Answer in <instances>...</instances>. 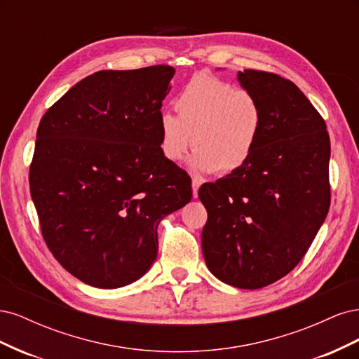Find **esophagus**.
Masks as SVG:
<instances>
[{"label":"esophagus","instance_id":"34e87169","mask_svg":"<svg viewBox=\"0 0 359 359\" xmlns=\"http://www.w3.org/2000/svg\"><path fill=\"white\" fill-rule=\"evenodd\" d=\"M201 184H202V181H201V180H198V178H193V180H191L193 198H198V190H199V187H201Z\"/></svg>","mask_w":359,"mask_h":359}]
</instances>
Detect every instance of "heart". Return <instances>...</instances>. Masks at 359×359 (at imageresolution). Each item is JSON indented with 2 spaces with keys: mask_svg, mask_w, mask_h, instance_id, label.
Returning <instances> with one entry per match:
<instances>
[{
  "mask_svg": "<svg viewBox=\"0 0 359 359\" xmlns=\"http://www.w3.org/2000/svg\"><path fill=\"white\" fill-rule=\"evenodd\" d=\"M175 111L158 118L160 147L170 161L196 149L193 168L226 175L253 156L264 127L257 97L210 73H198L175 97Z\"/></svg>",
  "mask_w": 359,
  "mask_h": 359,
  "instance_id": "obj_1",
  "label": "heart"
}]
</instances>
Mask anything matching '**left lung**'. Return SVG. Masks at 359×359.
Here are the masks:
<instances>
[{
    "label": "left lung",
    "mask_w": 359,
    "mask_h": 359,
    "mask_svg": "<svg viewBox=\"0 0 359 359\" xmlns=\"http://www.w3.org/2000/svg\"><path fill=\"white\" fill-rule=\"evenodd\" d=\"M241 86L264 111L245 165L199 189L208 212L202 252L223 283L260 289L289 274L307 253L331 202V144L320 114L289 79L244 70Z\"/></svg>",
    "instance_id": "1"
}]
</instances>
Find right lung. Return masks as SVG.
<instances>
[{
	"instance_id": "right-lung-1",
	"label": "right lung",
	"mask_w": 359,
	"mask_h": 359,
	"mask_svg": "<svg viewBox=\"0 0 359 359\" xmlns=\"http://www.w3.org/2000/svg\"><path fill=\"white\" fill-rule=\"evenodd\" d=\"M175 69L102 70L43 115L29 166L40 229L61 266L115 289L157 257L161 219L191 201V180L160 147L158 118Z\"/></svg>"
}]
</instances>
